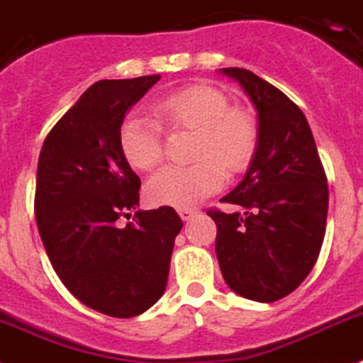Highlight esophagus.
I'll return each instance as SVG.
<instances>
[{
	"label": "esophagus",
	"instance_id": "1",
	"mask_svg": "<svg viewBox=\"0 0 363 363\" xmlns=\"http://www.w3.org/2000/svg\"><path fill=\"white\" fill-rule=\"evenodd\" d=\"M178 213H179V216H182V220H185V222L193 218L194 215H198V211L196 209H193V207H184V209H178Z\"/></svg>",
	"mask_w": 363,
	"mask_h": 363
}]
</instances>
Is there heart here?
I'll list each match as a JSON object with an SVG mask.
<instances>
[{
  "instance_id": "1",
  "label": "heart",
  "mask_w": 363,
  "mask_h": 363,
  "mask_svg": "<svg viewBox=\"0 0 363 363\" xmlns=\"http://www.w3.org/2000/svg\"><path fill=\"white\" fill-rule=\"evenodd\" d=\"M152 110L167 130L194 132L193 163L163 167L148 179L145 196L152 206H194L216 193L225 174L246 172L259 152L261 130L253 111L231 106L228 95L215 86L191 84L170 91ZM157 123L138 116L123 121L119 148L134 169L150 170L163 157V130Z\"/></svg>"
}]
</instances>
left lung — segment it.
<instances>
[{"mask_svg":"<svg viewBox=\"0 0 363 363\" xmlns=\"http://www.w3.org/2000/svg\"><path fill=\"white\" fill-rule=\"evenodd\" d=\"M259 111V152L244 179L211 207L216 259L228 286L253 301L292 294L314 268L327 225L329 185L314 135L296 102L255 73L224 67Z\"/></svg>","mask_w":363,"mask_h":363,"instance_id":"8db88e82","label":"left lung"}]
</instances>
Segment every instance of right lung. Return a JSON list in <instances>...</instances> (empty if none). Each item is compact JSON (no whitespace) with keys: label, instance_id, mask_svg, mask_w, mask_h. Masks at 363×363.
Here are the masks:
<instances>
[{"label":"right lung","instance_id":"right-lung-1","mask_svg":"<svg viewBox=\"0 0 363 363\" xmlns=\"http://www.w3.org/2000/svg\"><path fill=\"white\" fill-rule=\"evenodd\" d=\"M160 75L99 80L51 128L38 157L34 215L52 268L80 303L134 318L163 296L182 218L169 206L119 218L141 179L121 154L126 111Z\"/></svg>","mask_w":363,"mask_h":363}]
</instances>
